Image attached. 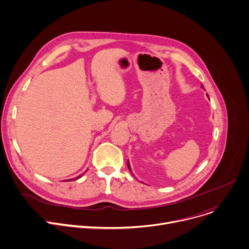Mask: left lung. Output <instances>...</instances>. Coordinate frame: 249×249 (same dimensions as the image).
Here are the masks:
<instances>
[{
  "label": "left lung",
  "instance_id": "left-lung-1",
  "mask_svg": "<svg viewBox=\"0 0 249 249\" xmlns=\"http://www.w3.org/2000/svg\"><path fill=\"white\" fill-rule=\"evenodd\" d=\"M202 87H204V86L202 85ZM127 167H128V169H129V171H130V167H129V164H128V161H127Z\"/></svg>",
  "mask_w": 249,
  "mask_h": 249
}]
</instances>
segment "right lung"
<instances>
[{
	"instance_id": "obj_1",
	"label": "right lung",
	"mask_w": 249,
	"mask_h": 249,
	"mask_svg": "<svg viewBox=\"0 0 249 249\" xmlns=\"http://www.w3.org/2000/svg\"><path fill=\"white\" fill-rule=\"evenodd\" d=\"M81 176H82V175H80V176H78V177H76V178H74V179H72V180H77V179H78V178H80Z\"/></svg>"
}]
</instances>
